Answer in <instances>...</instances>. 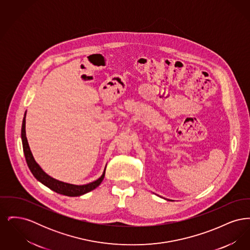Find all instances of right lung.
I'll return each mask as SVG.
<instances>
[{"instance_id": "1", "label": "right lung", "mask_w": 250, "mask_h": 250, "mask_svg": "<svg viewBox=\"0 0 250 250\" xmlns=\"http://www.w3.org/2000/svg\"><path fill=\"white\" fill-rule=\"evenodd\" d=\"M25 122H26V120H25V115H24L23 121H22V127H21V140H22L24 155H25V159H26L27 165L29 167L30 170L32 171L34 176L39 182H41L43 185L48 187V188H50L51 190L55 191L56 193H59V194L64 195V196H68V197L82 196L85 193L94 190L101 184V182L103 181L104 176H105L106 168L104 169V172H103V174L100 178L97 179L96 181L93 182V183L83 185V186H76V185L63 183V182H61V181L55 180V179L51 178L50 176H48V174L46 172H44L43 169L36 163L34 156L32 155V152L30 150L29 144L27 142V138H26Z\"/></svg>"}]
</instances>
